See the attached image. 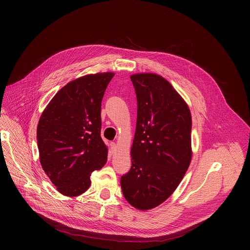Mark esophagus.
<instances>
[{
	"instance_id": "esophagus-1",
	"label": "esophagus",
	"mask_w": 250,
	"mask_h": 250,
	"mask_svg": "<svg viewBox=\"0 0 250 250\" xmlns=\"http://www.w3.org/2000/svg\"><path fill=\"white\" fill-rule=\"evenodd\" d=\"M117 149H118V146H117V145L115 144V142H113V144L111 145V153H112V154L116 153Z\"/></svg>"
}]
</instances>
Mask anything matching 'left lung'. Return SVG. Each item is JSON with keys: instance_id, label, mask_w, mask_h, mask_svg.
I'll list each match as a JSON object with an SVG mask.
<instances>
[{"instance_id": "1", "label": "left lung", "mask_w": 250, "mask_h": 250, "mask_svg": "<svg viewBox=\"0 0 250 250\" xmlns=\"http://www.w3.org/2000/svg\"><path fill=\"white\" fill-rule=\"evenodd\" d=\"M137 120L130 149L131 168L122 176L125 200L147 210L165 202L182 181L192 160V116L174 87L155 73L130 75Z\"/></svg>"}]
</instances>
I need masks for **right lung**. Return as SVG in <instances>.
I'll list each match as a JSON object with an SVG mask.
<instances>
[{"mask_svg": "<svg viewBox=\"0 0 250 250\" xmlns=\"http://www.w3.org/2000/svg\"><path fill=\"white\" fill-rule=\"evenodd\" d=\"M114 75L88 74L69 82L41 116L37 130L40 161L64 196L85 193L92 172L108 159V146L101 137V103Z\"/></svg>", "mask_w": 250, "mask_h": 250, "instance_id": "1", "label": "right lung"}]
</instances>
